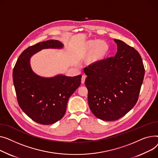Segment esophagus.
Listing matches in <instances>:
<instances>
[{"mask_svg": "<svg viewBox=\"0 0 158 158\" xmlns=\"http://www.w3.org/2000/svg\"><path fill=\"white\" fill-rule=\"evenodd\" d=\"M85 78H86V77H85V75H83V76L81 77V82L82 84H83V83H85Z\"/></svg>", "mask_w": 158, "mask_h": 158, "instance_id": "esophagus-1", "label": "esophagus"}]
</instances>
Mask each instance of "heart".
<instances>
[{
    "label": "heart",
    "instance_id": "obj_1",
    "mask_svg": "<svg viewBox=\"0 0 158 158\" xmlns=\"http://www.w3.org/2000/svg\"><path fill=\"white\" fill-rule=\"evenodd\" d=\"M108 50V45L103 41H88L80 46L78 55L81 59H85L90 53L87 59L88 62L96 64L105 58Z\"/></svg>",
    "mask_w": 158,
    "mask_h": 158
}]
</instances>
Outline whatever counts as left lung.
I'll list each match as a JSON object with an SVG mask.
<instances>
[{"instance_id": "left-lung-1", "label": "left lung", "mask_w": 158, "mask_h": 158, "mask_svg": "<svg viewBox=\"0 0 158 158\" xmlns=\"http://www.w3.org/2000/svg\"><path fill=\"white\" fill-rule=\"evenodd\" d=\"M117 52L83 69L88 89V103L97 118L106 121L125 115L136 105L143 83L145 68L140 53L118 40Z\"/></svg>"}]
</instances>
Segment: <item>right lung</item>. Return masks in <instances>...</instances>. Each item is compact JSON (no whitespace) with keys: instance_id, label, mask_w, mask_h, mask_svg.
<instances>
[{"instance_id":"right-lung-1","label":"right lung","mask_w":158,"mask_h":158,"mask_svg":"<svg viewBox=\"0 0 158 158\" xmlns=\"http://www.w3.org/2000/svg\"><path fill=\"white\" fill-rule=\"evenodd\" d=\"M62 46L57 40L31 46L20 54L13 68V79L18 105L28 117L41 124H53L64 117L68 101L80 85L81 76L39 77L31 68L30 58L42 49Z\"/></svg>"}]
</instances>
